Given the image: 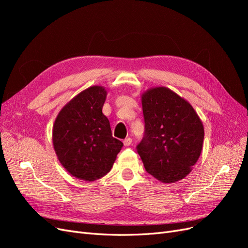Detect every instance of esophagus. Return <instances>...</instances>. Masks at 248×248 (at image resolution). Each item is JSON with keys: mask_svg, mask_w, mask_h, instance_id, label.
<instances>
[{"mask_svg": "<svg viewBox=\"0 0 248 248\" xmlns=\"http://www.w3.org/2000/svg\"><path fill=\"white\" fill-rule=\"evenodd\" d=\"M123 142H124V145H125L126 147H128V146H130V145H131L132 139H131V138H127V139H125V140H123Z\"/></svg>", "mask_w": 248, "mask_h": 248, "instance_id": "esophagus-1", "label": "esophagus"}]
</instances>
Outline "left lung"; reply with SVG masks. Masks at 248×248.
<instances>
[{
  "instance_id": "obj_1",
  "label": "left lung",
  "mask_w": 248,
  "mask_h": 248,
  "mask_svg": "<svg viewBox=\"0 0 248 248\" xmlns=\"http://www.w3.org/2000/svg\"><path fill=\"white\" fill-rule=\"evenodd\" d=\"M144 138L137 146L146 170L163 183L191 171L204 141V127L190 104L171 90L158 87L141 95Z\"/></svg>"
}]
</instances>
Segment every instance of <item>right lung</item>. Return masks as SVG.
Returning a JSON list of instances; mask_svg holds the SVG:
<instances>
[{"label":"right lung","mask_w":248,"mask_h":248,"mask_svg":"<svg viewBox=\"0 0 248 248\" xmlns=\"http://www.w3.org/2000/svg\"><path fill=\"white\" fill-rule=\"evenodd\" d=\"M107 98L103 87H90L59 112L52 128V142L66 170L85 181L106 176L123 142L111 136L108 119L102 114Z\"/></svg>","instance_id":"1"}]
</instances>
